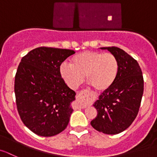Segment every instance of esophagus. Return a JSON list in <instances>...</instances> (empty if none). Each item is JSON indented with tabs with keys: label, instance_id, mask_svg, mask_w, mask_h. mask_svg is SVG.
Instances as JSON below:
<instances>
[{
	"label": "esophagus",
	"instance_id": "esophagus-1",
	"mask_svg": "<svg viewBox=\"0 0 157 157\" xmlns=\"http://www.w3.org/2000/svg\"><path fill=\"white\" fill-rule=\"evenodd\" d=\"M91 98L85 93V92H80L77 94L76 96V101H77V106L80 108H85L87 104L90 101Z\"/></svg>",
	"mask_w": 157,
	"mask_h": 157
}]
</instances>
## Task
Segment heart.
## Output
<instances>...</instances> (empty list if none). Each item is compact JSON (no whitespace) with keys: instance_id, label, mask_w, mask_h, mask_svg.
I'll return each mask as SVG.
<instances>
[{"instance_id":"obj_1","label":"heart","mask_w":157,"mask_h":157,"mask_svg":"<svg viewBox=\"0 0 157 157\" xmlns=\"http://www.w3.org/2000/svg\"><path fill=\"white\" fill-rule=\"evenodd\" d=\"M119 70L117 57L111 52L85 51L72 59V64L63 63L60 74L70 87L76 89L86 79L94 89L104 91L115 82Z\"/></svg>"}]
</instances>
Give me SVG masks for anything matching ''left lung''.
I'll return each instance as SVG.
<instances>
[{
	"instance_id": "obj_1",
	"label": "left lung",
	"mask_w": 157,
	"mask_h": 157,
	"mask_svg": "<svg viewBox=\"0 0 157 157\" xmlns=\"http://www.w3.org/2000/svg\"><path fill=\"white\" fill-rule=\"evenodd\" d=\"M101 49H108L117 57L119 70L113 85L94 104L98 115L90 125L97 131L115 135L128 128L138 115L144 80L139 63L127 52L115 46Z\"/></svg>"
}]
</instances>
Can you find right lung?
I'll return each mask as SVG.
<instances>
[{"instance_id": "add662e5", "label": "right lung", "mask_w": 157, "mask_h": 157, "mask_svg": "<svg viewBox=\"0 0 157 157\" xmlns=\"http://www.w3.org/2000/svg\"><path fill=\"white\" fill-rule=\"evenodd\" d=\"M74 50L39 47L22 57L14 80L16 105L25 125L40 136H53L67 128L75 91L61 77L60 66Z\"/></svg>"}]
</instances>
